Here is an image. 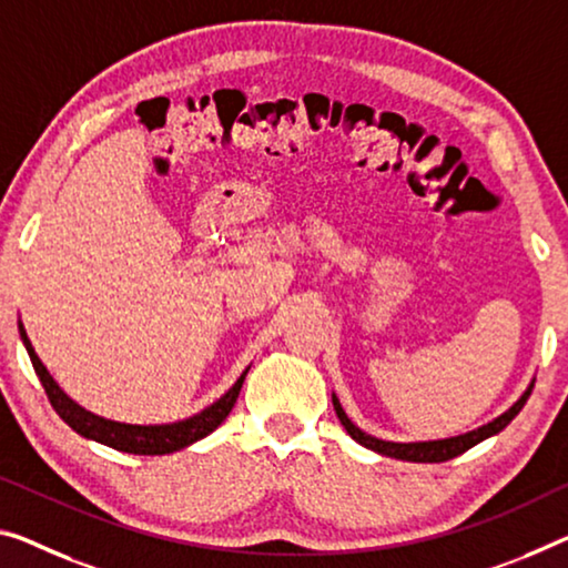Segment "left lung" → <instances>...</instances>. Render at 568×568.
<instances>
[{
    "label": "left lung",
    "instance_id": "obj_1",
    "mask_svg": "<svg viewBox=\"0 0 568 568\" xmlns=\"http://www.w3.org/2000/svg\"><path fill=\"white\" fill-rule=\"evenodd\" d=\"M530 390H534V383H530L526 394H523L516 404H513L508 412L500 414L497 418H493L490 424L479 426L475 432H467V434H459V436H452V439H436V442H408V444H400V442H383V439H375V436L365 434L363 429H357V426L347 418V414L343 412V406H339L337 396L333 394V406H335V414L339 418V424L345 426V432L353 436L357 444H363V447H368L373 452H378V455H386V457H394V459H404V462H447V459H455L462 452H467L469 447H475L487 436H493L497 432H503L505 426H508L513 418L520 414V408L526 406V400L530 396Z\"/></svg>",
    "mask_w": 568,
    "mask_h": 568
}]
</instances>
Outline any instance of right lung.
I'll return each instance as SVG.
<instances>
[{
  "label": "right lung",
  "instance_id": "obj_1",
  "mask_svg": "<svg viewBox=\"0 0 568 568\" xmlns=\"http://www.w3.org/2000/svg\"><path fill=\"white\" fill-rule=\"evenodd\" d=\"M20 337L24 347H28V355L32 361V368L38 373V378L45 388V394L50 398L52 408H55L58 416L71 426L73 432H78L85 439H95L106 447H113L119 452H129V455H172V452L185 449L190 444L203 439L211 432H215L217 426L225 422V416L231 414V408L235 404V398L241 394L243 381H246L248 368L241 373V378L233 383V388L229 394L221 396L213 406L203 408V412L185 418V422H174V424H156V426H139V424H121V422H111V418L95 416L91 412H85L83 406H78L73 398H68L52 375L48 373L45 365L34 353V347L30 343L28 333H24L22 322L20 325Z\"/></svg>",
  "mask_w": 568,
  "mask_h": 568
}]
</instances>
